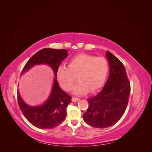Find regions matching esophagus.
I'll list each match as a JSON object with an SVG mask.
<instances>
[{"label": "esophagus", "instance_id": "obj_1", "mask_svg": "<svg viewBox=\"0 0 152 152\" xmlns=\"http://www.w3.org/2000/svg\"><path fill=\"white\" fill-rule=\"evenodd\" d=\"M79 100H80L79 98H75V97H72V101L73 102H79Z\"/></svg>", "mask_w": 152, "mask_h": 152}]
</instances>
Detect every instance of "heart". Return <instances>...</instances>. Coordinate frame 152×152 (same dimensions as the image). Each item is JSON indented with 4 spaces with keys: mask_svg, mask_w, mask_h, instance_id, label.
I'll return each mask as SVG.
<instances>
[{
    "mask_svg": "<svg viewBox=\"0 0 152 152\" xmlns=\"http://www.w3.org/2000/svg\"><path fill=\"white\" fill-rule=\"evenodd\" d=\"M109 71L107 59L87 54H79L73 57L68 66H59L56 77L59 85L66 91H70L75 80L79 81L73 88V94L80 96L94 93L102 87Z\"/></svg>",
    "mask_w": 152,
    "mask_h": 152,
    "instance_id": "b5f03b06",
    "label": "heart"
}]
</instances>
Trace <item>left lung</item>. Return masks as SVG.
<instances>
[{"label":"left lung","mask_w":152,"mask_h":152,"mask_svg":"<svg viewBox=\"0 0 152 152\" xmlns=\"http://www.w3.org/2000/svg\"><path fill=\"white\" fill-rule=\"evenodd\" d=\"M106 57L110 66L108 79L98 95L87 99L89 107L83 115L87 124L97 128L112 126L120 120L127 108L131 91L123 64L108 50Z\"/></svg>","instance_id":"8db88e82"}]
</instances>
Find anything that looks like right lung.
Segmentation results:
<instances>
[{"label":"right lung","mask_w":152,"mask_h":152,"mask_svg":"<svg viewBox=\"0 0 152 152\" xmlns=\"http://www.w3.org/2000/svg\"><path fill=\"white\" fill-rule=\"evenodd\" d=\"M67 56L68 50L66 49L44 48L32 56L21 72V75L35 65H47L52 69L55 77L48 98L40 105L27 104L22 99L20 92H17L18 105L21 111L29 122L36 127L49 129L56 127L65 121L66 108L70 103L72 98L59 87L56 71L61 61Z\"/></svg>","instance_id":"right-lung-1"}]
</instances>
